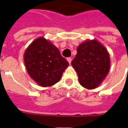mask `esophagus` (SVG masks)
<instances>
[{
    "instance_id": "34e87169",
    "label": "esophagus",
    "mask_w": 128,
    "mask_h": 128,
    "mask_svg": "<svg viewBox=\"0 0 128 128\" xmlns=\"http://www.w3.org/2000/svg\"><path fill=\"white\" fill-rule=\"evenodd\" d=\"M67 60H68V62L70 64V62H71L72 61V58H67Z\"/></svg>"
}]
</instances>
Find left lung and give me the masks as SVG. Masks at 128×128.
Returning <instances> with one entry per match:
<instances>
[{"label":"left lung","mask_w":128,"mask_h":128,"mask_svg":"<svg viewBox=\"0 0 128 128\" xmlns=\"http://www.w3.org/2000/svg\"><path fill=\"white\" fill-rule=\"evenodd\" d=\"M76 70L79 82L87 89H94L107 76L110 66V56L106 48L96 40H88L80 44L71 62Z\"/></svg>","instance_id":"left-lung-1"}]
</instances>
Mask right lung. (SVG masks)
I'll list each match as a JSON object with an SVG mask.
<instances>
[{"label": "right lung", "instance_id": "add662e5", "mask_svg": "<svg viewBox=\"0 0 128 128\" xmlns=\"http://www.w3.org/2000/svg\"><path fill=\"white\" fill-rule=\"evenodd\" d=\"M28 75L42 87H50L60 80L68 62L58 48L43 37L36 39L24 53Z\"/></svg>", "mask_w": 128, "mask_h": 128}]
</instances>
